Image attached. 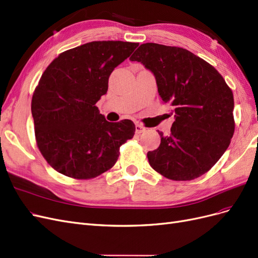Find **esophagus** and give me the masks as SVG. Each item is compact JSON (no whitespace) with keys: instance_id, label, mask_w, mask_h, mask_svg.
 <instances>
[{"instance_id":"1","label":"esophagus","mask_w":258,"mask_h":258,"mask_svg":"<svg viewBox=\"0 0 258 258\" xmlns=\"http://www.w3.org/2000/svg\"><path fill=\"white\" fill-rule=\"evenodd\" d=\"M146 131V128L145 127H143L141 123H137L136 124V132L137 134H143V132H145Z\"/></svg>"}]
</instances>
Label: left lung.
I'll use <instances>...</instances> for the list:
<instances>
[{
	"label": "left lung",
	"instance_id": "obj_1",
	"mask_svg": "<svg viewBox=\"0 0 258 258\" xmlns=\"http://www.w3.org/2000/svg\"><path fill=\"white\" fill-rule=\"evenodd\" d=\"M130 60L150 70L160 98L173 106L171 134L158 131L159 147L147 153L151 167L173 181L208 172L235 132L233 95L223 76L204 59L174 46L142 44Z\"/></svg>",
	"mask_w": 258,
	"mask_h": 258
}]
</instances>
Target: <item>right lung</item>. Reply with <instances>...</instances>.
<instances>
[{
    "label": "right lung",
    "instance_id": "add662e5",
    "mask_svg": "<svg viewBox=\"0 0 258 258\" xmlns=\"http://www.w3.org/2000/svg\"><path fill=\"white\" fill-rule=\"evenodd\" d=\"M139 43L98 41L60 53L34 90L31 112L37 147L59 173L88 179L110 170L119 147L135 136L129 119L110 122L96 103L108 77Z\"/></svg>",
    "mask_w": 258,
    "mask_h": 258
}]
</instances>
